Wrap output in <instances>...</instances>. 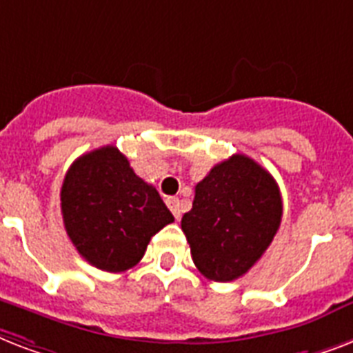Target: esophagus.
Instances as JSON below:
<instances>
[{"mask_svg": "<svg viewBox=\"0 0 353 353\" xmlns=\"http://www.w3.org/2000/svg\"><path fill=\"white\" fill-rule=\"evenodd\" d=\"M165 204H168V208L171 210V213L174 215V219L179 221L180 216H182V210H180V200L176 199V196H168V199H165Z\"/></svg>", "mask_w": 353, "mask_h": 353, "instance_id": "1", "label": "esophagus"}]
</instances>
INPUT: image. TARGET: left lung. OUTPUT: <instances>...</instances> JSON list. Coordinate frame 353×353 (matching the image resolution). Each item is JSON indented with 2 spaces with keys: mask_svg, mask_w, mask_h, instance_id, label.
Returning <instances> with one entry per match:
<instances>
[{
  "mask_svg": "<svg viewBox=\"0 0 353 353\" xmlns=\"http://www.w3.org/2000/svg\"><path fill=\"white\" fill-rule=\"evenodd\" d=\"M281 219L283 199L275 179L246 154H233L194 185L182 231L199 272L210 281L230 283L266 252Z\"/></svg>",
  "mask_w": 353,
  "mask_h": 353,
  "instance_id": "1",
  "label": "left lung"
}]
</instances>
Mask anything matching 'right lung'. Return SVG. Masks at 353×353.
Returning <instances> with one entry per match:
<instances>
[{"mask_svg":"<svg viewBox=\"0 0 353 353\" xmlns=\"http://www.w3.org/2000/svg\"><path fill=\"white\" fill-rule=\"evenodd\" d=\"M65 231L83 259L103 272L137 266L151 236L174 221L159 191L114 145L81 154L61 185Z\"/></svg>","mask_w":353,"mask_h":353,"instance_id":"add662e5","label":"right lung"}]
</instances>
